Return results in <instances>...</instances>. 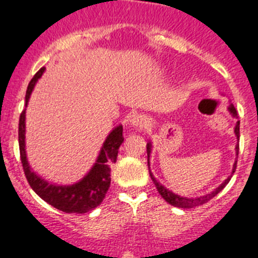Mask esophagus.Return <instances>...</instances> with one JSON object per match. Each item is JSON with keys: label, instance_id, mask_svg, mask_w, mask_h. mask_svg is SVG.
<instances>
[{"label": "esophagus", "instance_id": "1", "mask_svg": "<svg viewBox=\"0 0 258 258\" xmlns=\"http://www.w3.org/2000/svg\"><path fill=\"white\" fill-rule=\"evenodd\" d=\"M131 124L136 128H144L148 126V118L143 114H135L131 119Z\"/></svg>", "mask_w": 258, "mask_h": 258}]
</instances>
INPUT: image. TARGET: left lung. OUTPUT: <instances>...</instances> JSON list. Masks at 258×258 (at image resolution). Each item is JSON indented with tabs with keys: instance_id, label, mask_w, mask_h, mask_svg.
<instances>
[{
	"instance_id": "obj_1",
	"label": "left lung",
	"mask_w": 258,
	"mask_h": 258,
	"mask_svg": "<svg viewBox=\"0 0 258 258\" xmlns=\"http://www.w3.org/2000/svg\"><path fill=\"white\" fill-rule=\"evenodd\" d=\"M229 110H230V113L233 114V117L238 118V112H237V109L234 108V105L230 104ZM234 131H235V135H237V137L239 139V122H237V126H235ZM235 150H237V154L239 153V145L235 146ZM146 151H148V164H149V155H150V151H151V144L150 143H148V145H146ZM235 168H237V162L234 163V167H233V173L235 172ZM149 173H150L151 179H153L154 184H155L156 189H158V192L160 194V196H162L163 199L168 202V204H170V205L175 206V208H180V209H192V208H196V206L204 205V204H206L208 201H210L213 197H215L216 195H218L219 192L224 188V187L229 183V180H230V177H229L228 179H225V182H223V183H221L218 188L214 189L211 194L206 195V196L196 197V199H188V197H182V196H178V195L173 194L172 191H169V189L165 188L163 184L159 183L158 180L153 177L150 169H149Z\"/></svg>"
}]
</instances>
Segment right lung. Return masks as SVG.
Returning a JSON list of instances; mask_svg holds the SVG:
<instances>
[{"label":"right lung","instance_id":"right-lung-1","mask_svg":"<svg viewBox=\"0 0 258 258\" xmlns=\"http://www.w3.org/2000/svg\"><path fill=\"white\" fill-rule=\"evenodd\" d=\"M43 71L44 67H42L29 83L25 95V104L28 103L33 88L38 79L42 76ZM122 143H123V127L118 126L107 137L98 156V160L88 175L72 186H54L45 182L30 170L25 154V109L21 112L19 119V148H20L21 164L26 179L40 199L63 213L85 214L102 204L110 186V165L117 160L118 149Z\"/></svg>","mask_w":258,"mask_h":258}]
</instances>
